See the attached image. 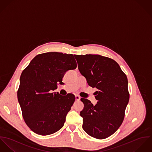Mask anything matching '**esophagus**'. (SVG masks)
<instances>
[{
	"label": "esophagus",
	"instance_id": "esophagus-1",
	"mask_svg": "<svg viewBox=\"0 0 152 152\" xmlns=\"http://www.w3.org/2000/svg\"><path fill=\"white\" fill-rule=\"evenodd\" d=\"M75 98H76V101H79L80 100L81 97L79 96H78V95H76L75 96Z\"/></svg>",
	"mask_w": 152,
	"mask_h": 152
}]
</instances>
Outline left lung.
I'll return each mask as SVG.
<instances>
[{
	"label": "left lung",
	"mask_w": 152,
	"mask_h": 152,
	"mask_svg": "<svg viewBox=\"0 0 152 152\" xmlns=\"http://www.w3.org/2000/svg\"><path fill=\"white\" fill-rule=\"evenodd\" d=\"M80 73L88 84L97 88L94 105L86 99L80 111L83 129L88 135L103 139L114 134L122 124L129 102L128 79L114 60L100 55H75Z\"/></svg>",
	"instance_id": "1"
}]
</instances>
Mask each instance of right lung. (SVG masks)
<instances>
[{
    "label": "right lung",
    "instance_id": "1",
    "mask_svg": "<svg viewBox=\"0 0 152 152\" xmlns=\"http://www.w3.org/2000/svg\"><path fill=\"white\" fill-rule=\"evenodd\" d=\"M76 67L73 55L51 52L37 55L23 71L18 101L26 124L35 134L51 135L63 127L75 97H64L51 90L63 83L68 70Z\"/></svg>",
    "mask_w": 152,
    "mask_h": 152
}]
</instances>
